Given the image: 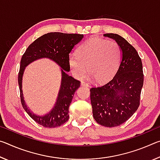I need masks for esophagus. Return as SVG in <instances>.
<instances>
[{
  "label": "esophagus",
  "instance_id": "1",
  "mask_svg": "<svg viewBox=\"0 0 160 160\" xmlns=\"http://www.w3.org/2000/svg\"><path fill=\"white\" fill-rule=\"evenodd\" d=\"M81 85H82V86H85V87H88L89 86V83L85 82V81H82V82H81Z\"/></svg>",
  "mask_w": 160,
  "mask_h": 160
}]
</instances>
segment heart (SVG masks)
I'll return each instance as SVG.
<instances>
[{"instance_id": "1", "label": "heart", "mask_w": 160, "mask_h": 160, "mask_svg": "<svg viewBox=\"0 0 160 160\" xmlns=\"http://www.w3.org/2000/svg\"><path fill=\"white\" fill-rule=\"evenodd\" d=\"M121 63V48L113 40L91 39L80 45L77 54L69 57V66L75 77L85 78L88 72L97 82L112 78Z\"/></svg>"}]
</instances>
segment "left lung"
I'll use <instances>...</instances> for the list:
<instances>
[{
  "instance_id": "left-lung-1",
  "label": "left lung",
  "mask_w": 160,
  "mask_h": 160,
  "mask_svg": "<svg viewBox=\"0 0 160 160\" xmlns=\"http://www.w3.org/2000/svg\"><path fill=\"white\" fill-rule=\"evenodd\" d=\"M104 36L118 43L121 51V63L109 81L90 89V99L97 122L115 127L126 122L138 109L144 75L141 58L131 44L117 34Z\"/></svg>"
}]
</instances>
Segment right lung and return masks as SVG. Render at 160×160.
<instances>
[{
  "label": "right lung",
  "mask_w": 160,
  "mask_h": 160,
  "mask_svg": "<svg viewBox=\"0 0 160 160\" xmlns=\"http://www.w3.org/2000/svg\"><path fill=\"white\" fill-rule=\"evenodd\" d=\"M83 38V34L50 32L42 35L33 42L22 56L18 73V85L20 100L23 109L37 123L46 128H55L63 125L68 120L69 106L77 89L80 86L79 80L69 76V54L73 47ZM42 58H50L61 66L62 80L55 107L47 115L39 117L30 112L23 101L21 80L25 67L32 61Z\"/></svg>",
  "instance_id": "add662e5"
}]
</instances>
